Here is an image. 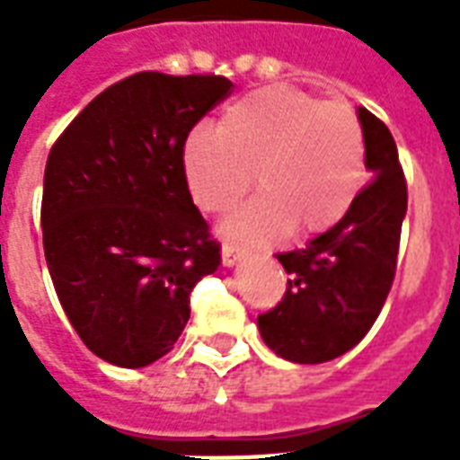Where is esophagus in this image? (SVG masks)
I'll return each instance as SVG.
<instances>
[{
  "instance_id": "esophagus-1",
  "label": "esophagus",
  "mask_w": 460,
  "mask_h": 460,
  "mask_svg": "<svg viewBox=\"0 0 460 460\" xmlns=\"http://www.w3.org/2000/svg\"><path fill=\"white\" fill-rule=\"evenodd\" d=\"M243 255H245L243 248H238V245H234V243H222V262L226 267L236 265L238 260L243 258Z\"/></svg>"
}]
</instances>
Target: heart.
<instances>
[{
    "instance_id": "heart-1",
    "label": "heart",
    "mask_w": 460,
    "mask_h": 460,
    "mask_svg": "<svg viewBox=\"0 0 460 460\" xmlns=\"http://www.w3.org/2000/svg\"><path fill=\"white\" fill-rule=\"evenodd\" d=\"M188 190L202 212L262 193L226 219L224 231L267 243L296 229L313 234L350 209L365 181V136L343 100L320 102L301 90L270 85L226 107L217 131L200 128L183 146Z\"/></svg>"
}]
</instances>
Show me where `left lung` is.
Instances as JSON below:
<instances>
[{"instance_id":"1","label":"left lung","mask_w":460,"mask_h":460,"mask_svg":"<svg viewBox=\"0 0 460 460\" xmlns=\"http://www.w3.org/2000/svg\"><path fill=\"white\" fill-rule=\"evenodd\" d=\"M358 119L365 166L375 176L332 229L301 251L277 255L288 274L287 291L272 310L258 314L267 346L291 363L343 356L370 332L392 291L408 208L406 176L385 121L363 107Z\"/></svg>"}]
</instances>
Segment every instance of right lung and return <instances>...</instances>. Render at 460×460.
<instances>
[{
    "mask_svg": "<svg viewBox=\"0 0 460 460\" xmlns=\"http://www.w3.org/2000/svg\"><path fill=\"white\" fill-rule=\"evenodd\" d=\"M224 75L140 71L100 93L49 150L42 243L83 343L119 367L166 356L219 243L193 205L183 146L231 95Z\"/></svg>",
    "mask_w": 460,
    "mask_h": 460,
    "instance_id": "obj_1",
    "label": "right lung"
}]
</instances>
